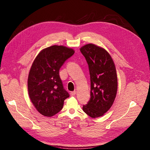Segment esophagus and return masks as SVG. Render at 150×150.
I'll return each instance as SVG.
<instances>
[{"mask_svg": "<svg viewBox=\"0 0 150 150\" xmlns=\"http://www.w3.org/2000/svg\"><path fill=\"white\" fill-rule=\"evenodd\" d=\"M76 91H72L70 93V96H74L76 94Z\"/></svg>", "mask_w": 150, "mask_h": 150, "instance_id": "esophagus-1", "label": "esophagus"}]
</instances>
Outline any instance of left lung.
<instances>
[{
  "instance_id": "left-lung-1",
  "label": "left lung",
  "mask_w": 150,
  "mask_h": 150,
  "mask_svg": "<svg viewBox=\"0 0 150 150\" xmlns=\"http://www.w3.org/2000/svg\"><path fill=\"white\" fill-rule=\"evenodd\" d=\"M80 51L88 64L91 79V98L83 110L92 118L99 117L112 106L116 97L115 66L109 53L95 44H86Z\"/></svg>"
}]
</instances>
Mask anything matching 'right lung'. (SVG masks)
Returning a JSON list of instances; mask_svg holds the SVG:
<instances>
[{
	"mask_svg": "<svg viewBox=\"0 0 150 150\" xmlns=\"http://www.w3.org/2000/svg\"><path fill=\"white\" fill-rule=\"evenodd\" d=\"M74 53L72 49L52 45L39 52L31 67L27 83L29 97L37 111L45 117L59 112L64 101L69 97L59 71Z\"/></svg>",
	"mask_w": 150,
	"mask_h": 150,
	"instance_id": "1",
	"label": "right lung"
}]
</instances>
